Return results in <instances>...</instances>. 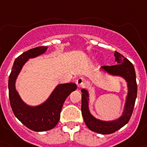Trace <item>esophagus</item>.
<instances>
[{
  "mask_svg": "<svg viewBox=\"0 0 147 147\" xmlns=\"http://www.w3.org/2000/svg\"><path fill=\"white\" fill-rule=\"evenodd\" d=\"M86 83H87V81H86V80L85 78H78L76 80V84H77V86H78V87H82V86H85L86 84Z\"/></svg>",
  "mask_w": 147,
  "mask_h": 147,
  "instance_id": "1",
  "label": "esophagus"
}]
</instances>
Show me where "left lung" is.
<instances>
[{
    "label": "left lung",
    "instance_id": "8db88e82",
    "mask_svg": "<svg viewBox=\"0 0 147 147\" xmlns=\"http://www.w3.org/2000/svg\"><path fill=\"white\" fill-rule=\"evenodd\" d=\"M114 55L115 57V64L101 66L100 69L110 75L123 78L127 81L128 92L121 116L117 119L109 121H101L95 118L89 109V92L86 89H81V112L84 122L89 129L103 135L113 133L128 123L133 112L137 97V83L134 66L119 52H115Z\"/></svg>",
    "mask_w": 147,
    "mask_h": 147
}]
</instances>
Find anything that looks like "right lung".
Wrapping results in <instances>:
<instances>
[{
  "instance_id": "obj_1",
  "label": "right lung",
  "mask_w": 147,
  "mask_h": 147,
  "mask_svg": "<svg viewBox=\"0 0 147 147\" xmlns=\"http://www.w3.org/2000/svg\"><path fill=\"white\" fill-rule=\"evenodd\" d=\"M48 47H39L24 52L15 59L9 77V98L14 115L29 129L44 132L58 124L66 98L77 89L75 83L61 84L55 88L47 100L38 106H29L21 99L15 88V82L23 66L29 58L43 54Z\"/></svg>"
}]
</instances>
